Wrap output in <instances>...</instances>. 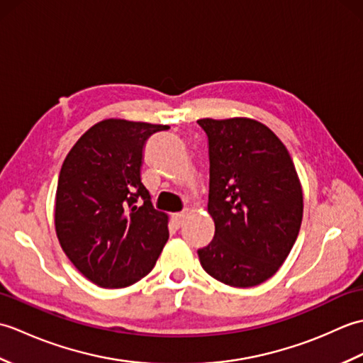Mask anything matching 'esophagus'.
Returning a JSON list of instances; mask_svg holds the SVG:
<instances>
[{
	"instance_id": "34e87169",
	"label": "esophagus",
	"mask_w": 363,
	"mask_h": 363,
	"mask_svg": "<svg viewBox=\"0 0 363 363\" xmlns=\"http://www.w3.org/2000/svg\"><path fill=\"white\" fill-rule=\"evenodd\" d=\"M173 225L176 228H181L184 225V221H186V212H179V213H174L172 217Z\"/></svg>"
}]
</instances>
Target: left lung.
<instances>
[{
    "label": "left lung",
    "instance_id": "8db88e82",
    "mask_svg": "<svg viewBox=\"0 0 363 363\" xmlns=\"http://www.w3.org/2000/svg\"><path fill=\"white\" fill-rule=\"evenodd\" d=\"M209 140L212 242L198 250L206 273L230 287L269 279L287 259L303 221V189L290 154L251 118L198 120Z\"/></svg>",
    "mask_w": 363,
    "mask_h": 363
}]
</instances>
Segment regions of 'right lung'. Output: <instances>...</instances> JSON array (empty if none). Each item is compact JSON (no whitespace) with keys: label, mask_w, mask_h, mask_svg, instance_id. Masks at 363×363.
<instances>
[{"label":"right lung","mask_w":363,"mask_h":363,"mask_svg":"<svg viewBox=\"0 0 363 363\" xmlns=\"http://www.w3.org/2000/svg\"><path fill=\"white\" fill-rule=\"evenodd\" d=\"M167 125L109 118L74 143L60 168L54 226L72 264L104 289L148 274L168 240L167 213L142 184L148 138Z\"/></svg>","instance_id":"obj_1"}]
</instances>
